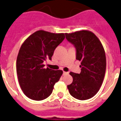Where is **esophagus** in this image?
<instances>
[{
    "mask_svg": "<svg viewBox=\"0 0 121 121\" xmlns=\"http://www.w3.org/2000/svg\"><path fill=\"white\" fill-rule=\"evenodd\" d=\"M63 74H64V75H67V74H69V72H63Z\"/></svg>",
    "mask_w": 121,
    "mask_h": 121,
    "instance_id": "esophagus-1",
    "label": "esophagus"
}]
</instances>
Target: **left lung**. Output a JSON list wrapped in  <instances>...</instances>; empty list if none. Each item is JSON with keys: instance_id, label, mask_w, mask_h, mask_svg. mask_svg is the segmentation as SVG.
Listing matches in <instances>:
<instances>
[{"instance_id": "obj_1", "label": "left lung", "mask_w": 121, "mask_h": 121, "mask_svg": "<svg viewBox=\"0 0 121 121\" xmlns=\"http://www.w3.org/2000/svg\"><path fill=\"white\" fill-rule=\"evenodd\" d=\"M66 39L76 49V59L81 61V73L70 72L73 82L67 86L71 95L80 100H87L98 92L106 70L104 47L94 34L88 30L65 34Z\"/></svg>"}]
</instances>
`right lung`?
I'll list each match as a JSON object with an SVG mask.
<instances>
[{
  "label": "right lung",
  "instance_id": "right-lung-1",
  "mask_svg": "<svg viewBox=\"0 0 121 121\" xmlns=\"http://www.w3.org/2000/svg\"><path fill=\"white\" fill-rule=\"evenodd\" d=\"M65 34L38 30L21 47L16 72L21 88L29 99L40 101L48 97L62 75V70L45 69L43 62L47 59L51 60L56 47L64 40Z\"/></svg>",
  "mask_w": 121,
  "mask_h": 121
}]
</instances>
